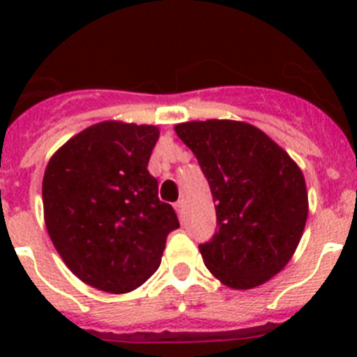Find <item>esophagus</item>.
Returning <instances> with one entry per match:
<instances>
[{
	"mask_svg": "<svg viewBox=\"0 0 357 357\" xmlns=\"http://www.w3.org/2000/svg\"><path fill=\"white\" fill-rule=\"evenodd\" d=\"M175 211H176V214H178V218H181L182 220V216H184V202L182 200H178L175 204Z\"/></svg>",
	"mask_w": 357,
	"mask_h": 357,
	"instance_id": "1",
	"label": "esophagus"
}]
</instances>
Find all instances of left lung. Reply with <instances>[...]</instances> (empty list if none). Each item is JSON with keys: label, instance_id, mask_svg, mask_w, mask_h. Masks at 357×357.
Here are the masks:
<instances>
[{"label": "left lung", "instance_id": "left-lung-1", "mask_svg": "<svg viewBox=\"0 0 357 357\" xmlns=\"http://www.w3.org/2000/svg\"><path fill=\"white\" fill-rule=\"evenodd\" d=\"M216 202V230L200 254L225 286L250 289L291 259L307 220L304 175L264 132L230 119L176 125Z\"/></svg>", "mask_w": 357, "mask_h": 357}]
</instances>
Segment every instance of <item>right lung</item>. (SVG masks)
Masks as SVG:
<instances>
[{
    "mask_svg": "<svg viewBox=\"0 0 357 357\" xmlns=\"http://www.w3.org/2000/svg\"><path fill=\"white\" fill-rule=\"evenodd\" d=\"M159 128L103 121L56 151L44 172L48 234L75 275L109 293L139 288L178 229L148 172Z\"/></svg>",
    "mask_w": 357,
    "mask_h": 357,
    "instance_id": "obj_1",
    "label": "right lung"
}]
</instances>
